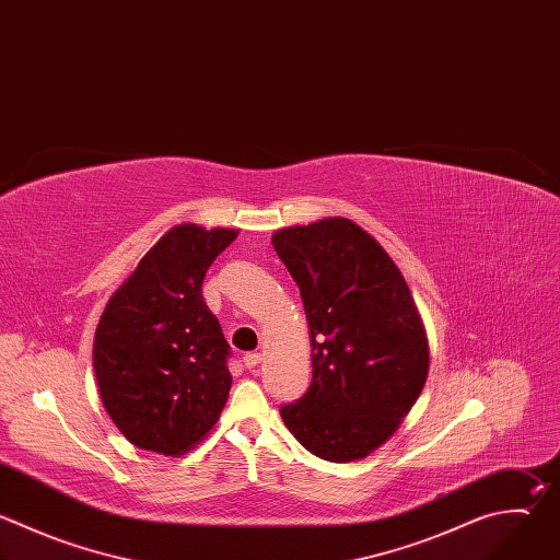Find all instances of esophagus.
Returning a JSON list of instances; mask_svg holds the SVG:
<instances>
[{"instance_id": "34e87169", "label": "esophagus", "mask_w": 560, "mask_h": 560, "mask_svg": "<svg viewBox=\"0 0 560 560\" xmlns=\"http://www.w3.org/2000/svg\"><path fill=\"white\" fill-rule=\"evenodd\" d=\"M261 360H264V355H261L259 351H253V353H246V355H244V364H246V369H255Z\"/></svg>"}]
</instances>
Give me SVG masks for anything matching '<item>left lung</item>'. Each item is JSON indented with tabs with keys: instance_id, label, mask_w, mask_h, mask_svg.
Segmentation results:
<instances>
[{
	"instance_id": "8db88e82",
	"label": "left lung",
	"mask_w": 560,
	"mask_h": 560,
	"mask_svg": "<svg viewBox=\"0 0 560 560\" xmlns=\"http://www.w3.org/2000/svg\"><path fill=\"white\" fill-rule=\"evenodd\" d=\"M272 246L299 285L312 347V385L281 418L312 455L364 459L398 431L429 376L411 290L376 237L347 218L281 229Z\"/></svg>"
}]
</instances>
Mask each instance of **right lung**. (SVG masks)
Wrapping results in <instances>:
<instances>
[{
    "label": "right lung",
    "instance_id": "add662e5",
    "mask_svg": "<svg viewBox=\"0 0 560 560\" xmlns=\"http://www.w3.org/2000/svg\"><path fill=\"white\" fill-rule=\"evenodd\" d=\"M237 229L177 224L109 296L94 334L101 402L138 448L177 457L218 424L233 376L202 283Z\"/></svg>",
    "mask_w": 560,
    "mask_h": 560
}]
</instances>
